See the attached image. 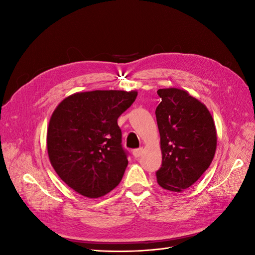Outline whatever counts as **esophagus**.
Instances as JSON below:
<instances>
[{
	"label": "esophagus",
	"instance_id": "1",
	"mask_svg": "<svg viewBox=\"0 0 255 255\" xmlns=\"http://www.w3.org/2000/svg\"><path fill=\"white\" fill-rule=\"evenodd\" d=\"M142 152H143V149H142V148L135 149V150H133V156H134L135 158L139 157V156L141 155V154H142Z\"/></svg>",
	"mask_w": 255,
	"mask_h": 255
}]
</instances>
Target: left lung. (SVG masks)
<instances>
[{
	"label": "left lung",
	"instance_id": "obj_1",
	"mask_svg": "<svg viewBox=\"0 0 255 255\" xmlns=\"http://www.w3.org/2000/svg\"><path fill=\"white\" fill-rule=\"evenodd\" d=\"M161 99L155 111L163 154L156 171L159 186L182 191L196 183L210 167L217 134L206 106L187 91L158 89Z\"/></svg>",
	"mask_w": 255,
	"mask_h": 255
}]
</instances>
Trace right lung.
<instances>
[{
	"instance_id": "add662e5",
	"label": "right lung",
	"mask_w": 255,
	"mask_h": 255,
	"mask_svg": "<svg viewBox=\"0 0 255 255\" xmlns=\"http://www.w3.org/2000/svg\"><path fill=\"white\" fill-rule=\"evenodd\" d=\"M136 97V91L79 92L52 114L47 135L50 161L80 195L102 197L122 180L128 161L117 120Z\"/></svg>"
}]
</instances>
